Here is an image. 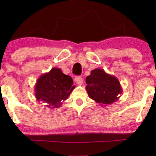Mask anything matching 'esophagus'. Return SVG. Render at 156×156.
Here are the masks:
<instances>
[{
    "instance_id": "34e87169",
    "label": "esophagus",
    "mask_w": 156,
    "mask_h": 156,
    "mask_svg": "<svg viewBox=\"0 0 156 156\" xmlns=\"http://www.w3.org/2000/svg\"><path fill=\"white\" fill-rule=\"evenodd\" d=\"M75 82L78 85H81L83 84V78L80 76H76L75 78Z\"/></svg>"
}]
</instances>
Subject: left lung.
<instances>
[{"mask_svg": "<svg viewBox=\"0 0 156 156\" xmlns=\"http://www.w3.org/2000/svg\"><path fill=\"white\" fill-rule=\"evenodd\" d=\"M86 90L90 99L100 105H110L119 99L122 94L119 79L114 75L106 73L103 69L91 71L86 78Z\"/></svg>", "mask_w": 156, "mask_h": 156, "instance_id": "1", "label": "left lung"}]
</instances>
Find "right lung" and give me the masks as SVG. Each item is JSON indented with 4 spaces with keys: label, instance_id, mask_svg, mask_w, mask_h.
I'll list each match as a JSON object with an SVG mask.
<instances>
[{
    "label": "right lung",
    "instance_id": "right-lung-1",
    "mask_svg": "<svg viewBox=\"0 0 156 156\" xmlns=\"http://www.w3.org/2000/svg\"><path fill=\"white\" fill-rule=\"evenodd\" d=\"M69 75L58 68H52L41 75L34 85V95L37 101L47 103V107L59 108L66 100L75 86Z\"/></svg>",
    "mask_w": 156,
    "mask_h": 156
}]
</instances>
